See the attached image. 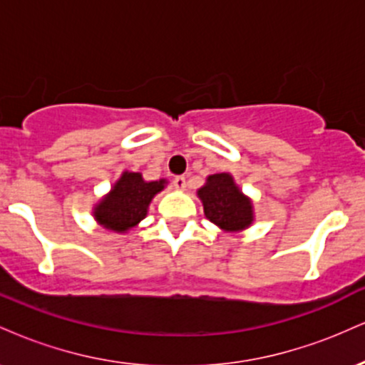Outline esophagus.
<instances>
[{
  "label": "esophagus",
  "mask_w": 365,
  "mask_h": 365,
  "mask_svg": "<svg viewBox=\"0 0 365 365\" xmlns=\"http://www.w3.org/2000/svg\"><path fill=\"white\" fill-rule=\"evenodd\" d=\"M173 185H175V188H177V190H185V187H187L185 177H175Z\"/></svg>",
  "instance_id": "34e87169"
}]
</instances>
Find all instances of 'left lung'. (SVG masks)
<instances>
[{
	"mask_svg": "<svg viewBox=\"0 0 365 365\" xmlns=\"http://www.w3.org/2000/svg\"><path fill=\"white\" fill-rule=\"evenodd\" d=\"M204 215L225 233H238L250 228L255 220L254 204L237 185L230 173L209 175L206 183L197 190Z\"/></svg>",
	"mask_w": 365,
	"mask_h": 365,
	"instance_id": "obj_1",
	"label": "left lung"
}]
</instances>
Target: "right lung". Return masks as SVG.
Returning <instances> with one entry per match:
<instances>
[{"label":"right lung","instance_id":"obj_1","mask_svg":"<svg viewBox=\"0 0 365 365\" xmlns=\"http://www.w3.org/2000/svg\"><path fill=\"white\" fill-rule=\"evenodd\" d=\"M166 185V178L148 182L139 171L125 170L111 190L94 204L92 216L108 232L128 233L148 216L149 204Z\"/></svg>","mask_w":365,"mask_h":365}]
</instances>
